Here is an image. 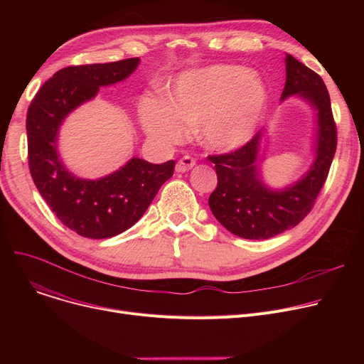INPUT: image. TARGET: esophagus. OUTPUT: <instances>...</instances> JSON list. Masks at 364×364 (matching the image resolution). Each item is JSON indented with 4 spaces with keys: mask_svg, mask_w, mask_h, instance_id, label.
Listing matches in <instances>:
<instances>
[{
    "mask_svg": "<svg viewBox=\"0 0 364 364\" xmlns=\"http://www.w3.org/2000/svg\"><path fill=\"white\" fill-rule=\"evenodd\" d=\"M195 165H196V161H195L193 158L183 156V158L177 162L176 171H177V172H186V171H188V169H192Z\"/></svg>",
    "mask_w": 364,
    "mask_h": 364,
    "instance_id": "1",
    "label": "esophagus"
}]
</instances>
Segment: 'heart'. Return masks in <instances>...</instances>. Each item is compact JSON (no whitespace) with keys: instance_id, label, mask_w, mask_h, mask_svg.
<instances>
[{"instance_id":"1","label":"heart","mask_w":364,"mask_h":364,"mask_svg":"<svg viewBox=\"0 0 364 364\" xmlns=\"http://www.w3.org/2000/svg\"><path fill=\"white\" fill-rule=\"evenodd\" d=\"M269 102L259 75L235 65H211L181 73L168 102L144 97L140 119L151 139L181 141L188 127L198 128L202 144L215 151L242 147L255 134Z\"/></svg>"}]
</instances>
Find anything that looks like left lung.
<instances>
[{"mask_svg":"<svg viewBox=\"0 0 364 364\" xmlns=\"http://www.w3.org/2000/svg\"><path fill=\"white\" fill-rule=\"evenodd\" d=\"M286 82L280 100L292 95L309 102L316 110L314 161L310 169L291 186L274 190L262 181L259 144L265 128L240 149L209 156L215 164L217 188L209 196L214 217L228 232L243 239H270L299 224L328 178L336 150V125L331 97L320 76L286 54Z\"/></svg>","mask_w":364,"mask_h":364,"instance_id":"left-lung-1","label":"left lung"}]
</instances>
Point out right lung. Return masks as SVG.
Returning a JSON list of instances; mask_svg holds the SVG:
<instances>
[{"label": "right lung", "mask_w": 364, "mask_h": 364, "mask_svg": "<svg viewBox=\"0 0 364 364\" xmlns=\"http://www.w3.org/2000/svg\"><path fill=\"white\" fill-rule=\"evenodd\" d=\"M139 63V57H134L65 68L40 88L28 109L32 180L55 217L84 237L107 239L128 230L143 217L161 186L174 174V161L150 164L131 158L106 177L85 180L69 172L59 156L57 136L68 114L94 99L100 87L128 78Z\"/></svg>", "instance_id": "obj_1"}]
</instances>
